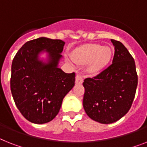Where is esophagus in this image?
<instances>
[{"label": "esophagus", "mask_w": 147, "mask_h": 147, "mask_svg": "<svg viewBox=\"0 0 147 147\" xmlns=\"http://www.w3.org/2000/svg\"><path fill=\"white\" fill-rule=\"evenodd\" d=\"M83 81H84V79H83V78L82 77V76H80V75H77L76 77V83L77 84H81L83 83Z\"/></svg>", "instance_id": "1"}]
</instances>
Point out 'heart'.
Segmentation results:
<instances>
[{
  "label": "heart",
  "instance_id": "b5f03b06",
  "mask_svg": "<svg viewBox=\"0 0 147 147\" xmlns=\"http://www.w3.org/2000/svg\"><path fill=\"white\" fill-rule=\"evenodd\" d=\"M70 56L76 65L88 64V72L91 75H97L109 65L113 58V50L109 46L90 43L74 49Z\"/></svg>",
  "mask_w": 147,
  "mask_h": 147
}]
</instances>
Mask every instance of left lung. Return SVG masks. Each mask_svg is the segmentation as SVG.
<instances>
[{
  "mask_svg": "<svg viewBox=\"0 0 147 147\" xmlns=\"http://www.w3.org/2000/svg\"><path fill=\"white\" fill-rule=\"evenodd\" d=\"M111 41L115 47L113 64L83 82L85 113L102 124L115 122L129 111L138 86L134 58L120 41Z\"/></svg>",
  "mask_w": 147,
  "mask_h": 147,
  "instance_id": "obj_1",
  "label": "left lung"
}]
</instances>
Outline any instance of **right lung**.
Returning <instances> with one entry per match:
<instances>
[{
    "label": "right lung",
    "instance_id": "1",
    "mask_svg": "<svg viewBox=\"0 0 147 147\" xmlns=\"http://www.w3.org/2000/svg\"><path fill=\"white\" fill-rule=\"evenodd\" d=\"M65 42L45 37L19 50L11 67L10 89L18 109L28 121L45 124L59 113L63 98L75 85L76 74L58 67ZM47 53L46 61L40 54Z\"/></svg>",
    "mask_w": 147,
    "mask_h": 147
}]
</instances>
